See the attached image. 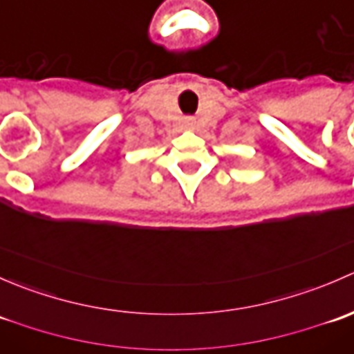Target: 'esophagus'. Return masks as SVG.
I'll use <instances>...</instances> for the list:
<instances>
[{
    "mask_svg": "<svg viewBox=\"0 0 354 354\" xmlns=\"http://www.w3.org/2000/svg\"><path fill=\"white\" fill-rule=\"evenodd\" d=\"M183 124H185V128H188V130H194V128H195V120H194V118H185Z\"/></svg>",
    "mask_w": 354,
    "mask_h": 354,
    "instance_id": "1",
    "label": "esophagus"
}]
</instances>
